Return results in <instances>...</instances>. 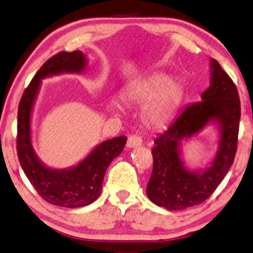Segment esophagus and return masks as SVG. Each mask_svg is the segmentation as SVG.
<instances>
[{
	"instance_id": "esophagus-1",
	"label": "esophagus",
	"mask_w": 253,
	"mask_h": 253,
	"mask_svg": "<svg viewBox=\"0 0 253 253\" xmlns=\"http://www.w3.org/2000/svg\"><path fill=\"white\" fill-rule=\"evenodd\" d=\"M127 148L130 149H135V148H138V146L142 145V138L139 136H130L129 138H127V143H126Z\"/></svg>"
}]
</instances>
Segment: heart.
<instances>
[{"mask_svg":"<svg viewBox=\"0 0 253 253\" xmlns=\"http://www.w3.org/2000/svg\"><path fill=\"white\" fill-rule=\"evenodd\" d=\"M127 104H143L142 120L152 127L167 126L183 102L184 88L179 81L167 75L152 74L130 83L120 93Z\"/></svg>","mask_w":253,"mask_h":253,"instance_id":"1","label":"heart"}]
</instances>
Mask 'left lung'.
Instances as JSON below:
<instances>
[{"mask_svg": "<svg viewBox=\"0 0 253 253\" xmlns=\"http://www.w3.org/2000/svg\"><path fill=\"white\" fill-rule=\"evenodd\" d=\"M201 98L202 102L184 108L168 130L155 139L154 170L146 195L168 210H183L208 199L235 160L241 102L232 80L213 58L210 60V86ZM209 125L217 126L216 155L201 169H190L183 162L181 143Z\"/></svg>", "mask_w": 253, "mask_h": 253, "instance_id": "1", "label": "left lung"}]
</instances>
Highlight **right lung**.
<instances>
[{"label": "right lung", "instance_id": "right-lung-1", "mask_svg": "<svg viewBox=\"0 0 253 253\" xmlns=\"http://www.w3.org/2000/svg\"><path fill=\"white\" fill-rule=\"evenodd\" d=\"M88 67L82 51L60 52L46 61L22 96L17 114V155L27 178L44 201L63 208H83L102 192L108 167L123 151L126 136L97 144L76 165L54 169L40 160L31 141V117L42 80L63 74H82Z\"/></svg>", "mask_w": 253, "mask_h": 253}]
</instances>
